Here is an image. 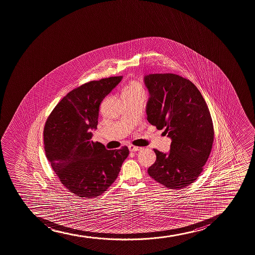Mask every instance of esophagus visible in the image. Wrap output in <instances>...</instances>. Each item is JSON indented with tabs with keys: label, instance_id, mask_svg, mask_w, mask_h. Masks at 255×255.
<instances>
[{
	"label": "esophagus",
	"instance_id": "34e87169",
	"mask_svg": "<svg viewBox=\"0 0 255 255\" xmlns=\"http://www.w3.org/2000/svg\"><path fill=\"white\" fill-rule=\"evenodd\" d=\"M129 149L130 152H137V151H139V150H140V149H141V147H139V146H132V145H129Z\"/></svg>",
	"mask_w": 255,
	"mask_h": 255
}]
</instances>
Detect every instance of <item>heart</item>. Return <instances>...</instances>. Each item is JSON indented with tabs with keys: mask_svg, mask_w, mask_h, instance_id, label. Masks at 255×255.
Listing matches in <instances>:
<instances>
[{
	"mask_svg": "<svg viewBox=\"0 0 255 255\" xmlns=\"http://www.w3.org/2000/svg\"><path fill=\"white\" fill-rule=\"evenodd\" d=\"M142 92H143V90H142V87L140 86V84H138L137 82H131L127 88L125 89L123 95L134 94V93Z\"/></svg>",
	"mask_w": 255,
	"mask_h": 255,
	"instance_id": "heart-1",
	"label": "heart"
}]
</instances>
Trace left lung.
Instances as JSON below:
<instances>
[{
    "instance_id": "obj_1",
    "label": "left lung",
    "mask_w": 255,
    "mask_h": 255,
    "mask_svg": "<svg viewBox=\"0 0 255 255\" xmlns=\"http://www.w3.org/2000/svg\"><path fill=\"white\" fill-rule=\"evenodd\" d=\"M143 80L149 93L147 121L171 139L169 152L153 149L157 159L148 175L168 188H184L198 179L211 152L209 108L194 84L181 76L150 74Z\"/></svg>"
}]
</instances>
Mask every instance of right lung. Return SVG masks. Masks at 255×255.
Returning <instances> with one entry per match:
<instances>
[{"label": "right lung", "instance_id": "1", "mask_svg": "<svg viewBox=\"0 0 255 255\" xmlns=\"http://www.w3.org/2000/svg\"><path fill=\"white\" fill-rule=\"evenodd\" d=\"M123 76L94 80L73 90L59 102L44 128L46 157L69 192L92 198L115 182L129 149L108 150L93 142L99 107Z\"/></svg>", "mask_w": 255, "mask_h": 255}]
</instances>
